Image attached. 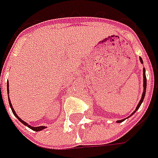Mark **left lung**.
Segmentation results:
<instances>
[{
	"label": "left lung",
	"mask_w": 158,
	"mask_h": 158,
	"mask_svg": "<svg viewBox=\"0 0 158 158\" xmlns=\"http://www.w3.org/2000/svg\"><path fill=\"white\" fill-rule=\"evenodd\" d=\"M139 61H140V63H141V64H143V61H142V59H141V58H139ZM146 88H147L146 70H145V68H143V92H142V95H141V99H140L139 102V104L137 105V106H136V109L132 112V114H133L135 112H136V111H137V110H138L139 108V106H140V105H141V103L143 102V99H144V98H145V94H146ZM130 116H128V117H130ZM128 117H127V118H128ZM125 119H126V118H125ZM123 120H124V119H123V120H118L117 123H122Z\"/></svg>",
	"instance_id": "8db88e82"
}]
</instances>
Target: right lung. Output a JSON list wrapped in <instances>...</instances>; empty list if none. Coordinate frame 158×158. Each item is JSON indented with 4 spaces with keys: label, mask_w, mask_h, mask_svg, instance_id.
I'll use <instances>...</instances> for the list:
<instances>
[{
    "label": "right lung",
    "mask_w": 158,
    "mask_h": 158,
    "mask_svg": "<svg viewBox=\"0 0 158 158\" xmlns=\"http://www.w3.org/2000/svg\"><path fill=\"white\" fill-rule=\"evenodd\" d=\"M7 92H8V94H9V82L7 83ZM9 103H10V108H11L12 110V113L14 114V115L19 120L20 122L22 123L23 124H25L26 126H27L28 128H30V129H32L33 131H42L44 130V129H45V128H47V127H45V126H37V127H34V126H31V125H29L27 123H26L25 121H23L21 118H20L19 116L18 115V114H16V112H15V110H14V108L12 107V104L11 102H10V98H9Z\"/></svg>",
    "instance_id": "1"
}]
</instances>
